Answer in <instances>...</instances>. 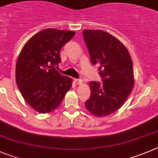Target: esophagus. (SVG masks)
<instances>
[{"mask_svg":"<svg viewBox=\"0 0 158 158\" xmlns=\"http://www.w3.org/2000/svg\"><path fill=\"white\" fill-rule=\"evenodd\" d=\"M75 82H76L77 85H80V84L82 83V79H75Z\"/></svg>","mask_w":158,"mask_h":158,"instance_id":"esophagus-1","label":"esophagus"}]
</instances>
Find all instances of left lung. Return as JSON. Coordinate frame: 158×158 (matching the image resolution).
Wrapping results in <instances>:
<instances>
[{
	"instance_id": "8db88e82",
	"label": "left lung",
	"mask_w": 158,
	"mask_h": 158,
	"mask_svg": "<svg viewBox=\"0 0 158 158\" xmlns=\"http://www.w3.org/2000/svg\"><path fill=\"white\" fill-rule=\"evenodd\" d=\"M84 41L93 64L99 65L103 82H89L91 94L85 103L97 117H104L118 110L133 89V65L127 48L110 33L100 29H85Z\"/></svg>"
}]
</instances>
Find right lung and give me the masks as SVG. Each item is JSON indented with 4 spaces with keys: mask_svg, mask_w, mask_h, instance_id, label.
Masks as SVG:
<instances>
[{
    "mask_svg": "<svg viewBox=\"0 0 158 158\" xmlns=\"http://www.w3.org/2000/svg\"><path fill=\"white\" fill-rule=\"evenodd\" d=\"M75 34L73 31L44 29L32 36L19 54L16 83L26 103L37 112L55 110L72 87V79L55 67L61 62V48Z\"/></svg>",
    "mask_w": 158,
    "mask_h": 158,
    "instance_id": "1",
    "label": "right lung"
}]
</instances>
